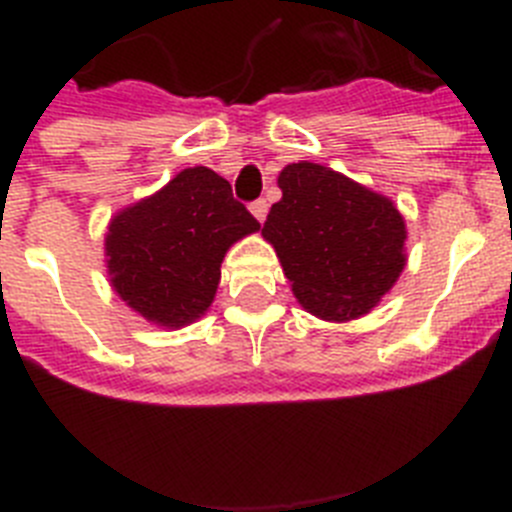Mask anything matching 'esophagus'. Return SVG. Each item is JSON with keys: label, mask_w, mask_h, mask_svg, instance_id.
Listing matches in <instances>:
<instances>
[{"label": "esophagus", "mask_w": 512, "mask_h": 512, "mask_svg": "<svg viewBox=\"0 0 512 512\" xmlns=\"http://www.w3.org/2000/svg\"><path fill=\"white\" fill-rule=\"evenodd\" d=\"M251 212H253V217L259 220V223H264L266 212H269V205H266V200H253L251 202Z\"/></svg>", "instance_id": "obj_1"}]
</instances>
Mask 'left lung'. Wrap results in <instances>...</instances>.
<instances>
[{"label": "left lung", "mask_w": 512, "mask_h": 512, "mask_svg": "<svg viewBox=\"0 0 512 512\" xmlns=\"http://www.w3.org/2000/svg\"><path fill=\"white\" fill-rule=\"evenodd\" d=\"M282 200L261 228L312 315L351 320L387 295L405 266V220L387 197L320 164L279 174Z\"/></svg>", "instance_id": "left-lung-1"}]
</instances>
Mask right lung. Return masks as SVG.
Listing matches in <instances>:
<instances>
[{
	"label": "right lung",
	"instance_id": "obj_1",
	"mask_svg": "<svg viewBox=\"0 0 512 512\" xmlns=\"http://www.w3.org/2000/svg\"><path fill=\"white\" fill-rule=\"evenodd\" d=\"M259 228L223 176L207 166L184 169L110 223L112 287L146 320L192 323L215 297L225 251Z\"/></svg>",
	"mask_w": 512,
	"mask_h": 512
}]
</instances>
